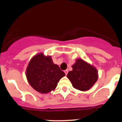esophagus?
I'll list each match as a JSON object with an SVG mask.
<instances>
[{
    "mask_svg": "<svg viewBox=\"0 0 122 122\" xmlns=\"http://www.w3.org/2000/svg\"><path fill=\"white\" fill-rule=\"evenodd\" d=\"M64 73H65L66 75L67 74V73H68V70H67H67H65V71H64Z\"/></svg>",
    "mask_w": 122,
    "mask_h": 122,
    "instance_id": "esophagus-1",
    "label": "esophagus"
}]
</instances>
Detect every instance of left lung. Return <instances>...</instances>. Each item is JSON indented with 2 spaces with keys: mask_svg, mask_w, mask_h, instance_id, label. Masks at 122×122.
<instances>
[{
  "mask_svg": "<svg viewBox=\"0 0 122 122\" xmlns=\"http://www.w3.org/2000/svg\"><path fill=\"white\" fill-rule=\"evenodd\" d=\"M72 67L73 70L69 71L67 77L76 89L87 91L98 80V71L96 68L82 59L76 60Z\"/></svg>",
  "mask_w": 122,
  "mask_h": 122,
  "instance_id": "1",
  "label": "left lung"
}]
</instances>
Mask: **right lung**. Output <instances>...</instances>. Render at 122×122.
<instances>
[{
	"mask_svg": "<svg viewBox=\"0 0 122 122\" xmlns=\"http://www.w3.org/2000/svg\"><path fill=\"white\" fill-rule=\"evenodd\" d=\"M65 75L60 67L53 63L50 56H46L42 53L33 57L26 71L29 84L41 94L54 90L60 79Z\"/></svg>",
	"mask_w": 122,
	"mask_h": 122,
	"instance_id": "obj_1",
	"label": "right lung"
}]
</instances>
